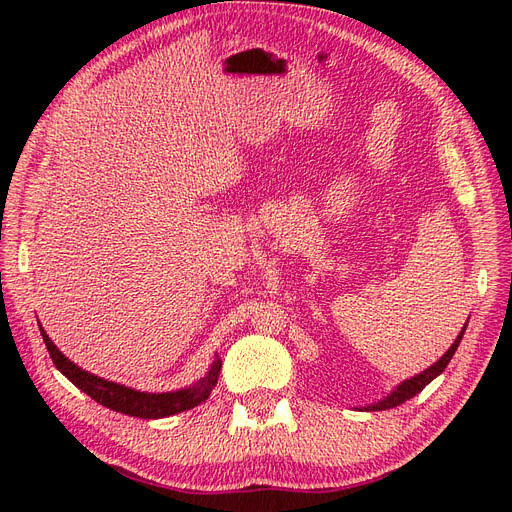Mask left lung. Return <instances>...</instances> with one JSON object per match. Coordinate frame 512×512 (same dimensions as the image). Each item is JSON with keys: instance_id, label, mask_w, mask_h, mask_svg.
Listing matches in <instances>:
<instances>
[{"instance_id": "left-lung-1", "label": "left lung", "mask_w": 512, "mask_h": 512, "mask_svg": "<svg viewBox=\"0 0 512 512\" xmlns=\"http://www.w3.org/2000/svg\"><path fill=\"white\" fill-rule=\"evenodd\" d=\"M446 359H448V356H446ZM446 359H444V363H446ZM444 363H442V365H444ZM442 365H440V367H442ZM440 367H438V369H440ZM438 369H436V371H438ZM431 376H433V374H431ZM425 380H429V378H425ZM418 389H421V384L408 386V391H404V395H391V399H389V406H391V404H397V401H401V399L408 397V395H412V393H416Z\"/></svg>"}]
</instances>
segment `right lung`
Wrapping results in <instances>:
<instances>
[{
  "mask_svg": "<svg viewBox=\"0 0 512 512\" xmlns=\"http://www.w3.org/2000/svg\"><path fill=\"white\" fill-rule=\"evenodd\" d=\"M49 350L53 354L55 365L64 371V374L79 386L83 393H87L91 399L98 401L100 406L113 410V412H121L126 416H136V418H164V416H173L179 412L190 410L211 395L213 386L218 384V367L211 369L209 378H205L200 382L196 389H188V391H179V393H136L132 389H126V386H119L113 382H102L96 376H87L83 371L74 369L72 363H68L64 359V354L57 352L55 346H51L49 342Z\"/></svg>",
  "mask_w": 512,
  "mask_h": 512,
  "instance_id": "add662e5",
  "label": "right lung"
}]
</instances>
